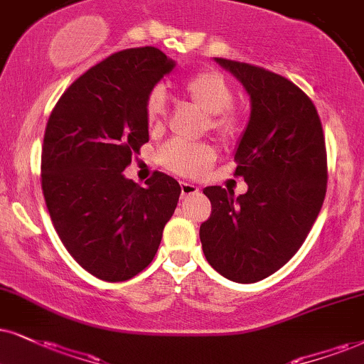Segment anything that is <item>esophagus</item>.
Segmentation results:
<instances>
[{
	"instance_id": "1",
	"label": "esophagus",
	"mask_w": 364,
	"mask_h": 364,
	"mask_svg": "<svg viewBox=\"0 0 364 364\" xmlns=\"http://www.w3.org/2000/svg\"><path fill=\"white\" fill-rule=\"evenodd\" d=\"M181 189H182V197L194 196V194H197V192H199V187L194 186V183H191V182H182Z\"/></svg>"
}]
</instances>
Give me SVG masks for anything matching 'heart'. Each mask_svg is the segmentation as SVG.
<instances>
[{
    "mask_svg": "<svg viewBox=\"0 0 364 364\" xmlns=\"http://www.w3.org/2000/svg\"><path fill=\"white\" fill-rule=\"evenodd\" d=\"M187 100L197 109L208 114V124L213 133L224 140H231L240 132V114L232 107L235 94L223 74L205 70L196 74L183 84ZM167 116V97L161 87H154L145 100V119L150 128H159ZM160 161L164 167L181 175H199L213 164L216 154L209 145L172 140L160 150Z\"/></svg>",
    "mask_w": 364,
    "mask_h": 364,
    "instance_id": "1",
    "label": "heart"
}]
</instances>
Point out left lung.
<instances>
[{"label":"left lung","mask_w":364,"mask_h":364,"mask_svg":"<svg viewBox=\"0 0 364 364\" xmlns=\"http://www.w3.org/2000/svg\"><path fill=\"white\" fill-rule=\"evenodd\" d=\"M250 94L248 127L237 143L236 175L248 192L205 187L213 213L200 224L210 267L237 284H255L297 253L326 197L327 156L321 118L302 89L245 62L214 58Z\"/></svg>","instance_id":"left-lung-1"}]
</instances>
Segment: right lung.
Returning <instances> with one entry per match:
<instances>
[{
  "mask_svg": "<svg viewBox=\"0 0 364 364\" xmlns=\"http://www.w3.org/2000/svg\"><path fill=\"white\" fill-rule=\"evenodd\" d=\"M175 62L155 47L127 48L74 80L45 128L42 191L58 237L84 270L124 282L154 259L181 186L154 172L123 175L148 141L145 100Z\"/></svg>",
  "mask_w": 364,
  "mask_h": 364,
  "instance_id": "add662e5",
  "label": "right lung"
}]
</instances>
